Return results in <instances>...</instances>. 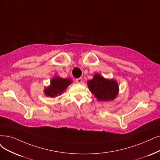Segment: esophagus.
<instances>
[{
    "instance_id": "1",
    "label": "esophagus",
    "mask_w": 160,
    "mask_h": 160,
    "mask_svg": "<svg viewBox=\"0 0 160 160\" xmlns=\"http://www.w3.org/2000/svg\"><path fill=\"white\" fill-rule=\"evenodd\" d=\"M82 79L81 78H76V83H78V84H81V83H82Z\"/></svg>"
}]
</instances>
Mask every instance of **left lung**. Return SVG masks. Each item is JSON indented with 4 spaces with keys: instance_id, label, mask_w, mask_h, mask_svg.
<instances>
[{
    "instance_id": "1",
    "label": "left lung",
    "mask_w": 160,
    "mask_h": 160,
    "mask_svg": "<svg viewBox=\"0 0 160 160\" xmlns=\"http://www.w3.org/2000/svg\"><path fill=\"white\" fill-rule=\"evenodd\" d=\"M90 92L99 101L114 99L119 92V86L114 80H108L99 74H95L92 80L88 81Z\"/></svg>"
}]
</instances>
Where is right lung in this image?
I'll return each instance as SVG.
<instances>
[{"mask_svg": "<svg viewBox=\"0 0 160 160\" xmlns=\"http://www.w3.org/2000/svg\"><path fill=\"white\" fill-rule=\"evenodd\" d=\"M71 82L72 80L70 78L63 79L56 76L51 80V86L45 90V93L47 96L51 98L61 95V93L66 90L68 86L72 83Z\"/></svg>", "mask_w": 160, "mask_h": 160, "instance_id": "add662e5", "label": "right lung"}]
</instances>
